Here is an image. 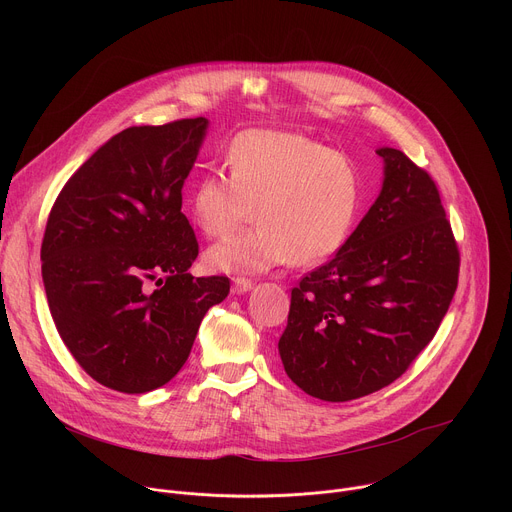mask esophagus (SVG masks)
Masks as SVG:
<instances>
[{"instance_id": "esophagus-1", "label": "esophagus", "mask_w": 512, "mask_h": 512, "mask_svg": "<svg viewBox=\"0 0 512 512\" xmlns=\"http://www.w3.org/2000/svg\"><path fill=\"white\" fill-rule=\"evenodd\" d=\"M251 287H253V281L247 279V277H235L233 279V294H237V296L247 294Z\"/></svg>"}]
</instances>
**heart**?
Instances as JSON below:
<instances>
[{
  "label": "heart",
  "mask_w": 512,
  "mask_h": 512,
  "mask_svg": "<svg viewBox=\"0 0 512 512\" xmlns=\"http://www.w3.org/2000/svg\"><path fill=\"white\" fill-rule=\"evenodd\" d=\"M227 174H202L188 196L192 225L225 237L253 214L257 223L206 251L221 273H263L332 257L352 233L362 202L360 172L320 141L279 129H247L227 152Z\"/></svg>",
  "instance_id": "1"
}]
</instances>
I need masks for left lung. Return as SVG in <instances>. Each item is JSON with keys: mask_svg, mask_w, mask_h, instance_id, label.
<instances>
[{"mask_svg": "<svg viewBox=\"0 0 512 512\" xmlns=\"http://www.w3.org/2000/svg\"><path fill=\"white\" fill-rule=\"evenodd\" d=\"M383 188L354 233L291 289L279 356L322 401H352L399 379L440 328L460 253L431 176L379 148Z\"/></svg>", "mask_w": 512, "mask_h": 512, "instance_id": "8db88e82", "label": "left lung"}]
</instances>
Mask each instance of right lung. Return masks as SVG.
<instances>
[{"mask_svg":"<svg viewBox=\"0 0 512 512\" xmlns=\"http://www.w3.org/2000/svg\"><path fill=\"white\" fill-rule=\"evenodd\" d=\"M208 119L127 127L60 190L42 241L56 330L97 383L129 395L172 381L229 277H192L182 186Z\"/></svg>","mask_w":512,"mask_h":512,"instance_id":"right-lung-1","label":"right lung"}]
</instances>
